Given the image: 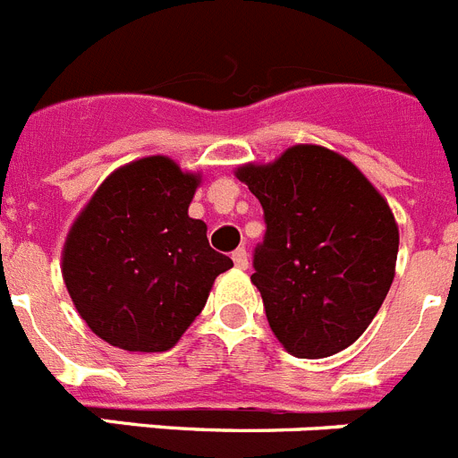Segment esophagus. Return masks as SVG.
<instances>
[{"instance_id": "34e87169", "label": "esophagus", "mask_w": 458, "mask_h": 458, "mask_svg": "<svg viewBox=\"0 0 458 458\" xmlns=\"http://www.w3.org/2000/svg\"><path fill=\"white\" fill-rule=\"evenodd\" d=\"M232 259H233V264H236V268H242V270L248 268L250 259H248V252H245V248H238V250H233Z\"/></svg>"}]
</instances>
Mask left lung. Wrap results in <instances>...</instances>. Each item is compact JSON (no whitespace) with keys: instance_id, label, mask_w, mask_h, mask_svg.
<instances>
[{"instance_id":"obj_1","label":"left lung","mask_w":458,"mask_h":458,"mask_svg":"<svg viewBox=\"0 0 458 458\" xmlns=\"http://www.w3.org/2000/svg\"><path fill=\"white\" fill-rule=\"evenodd\" d=\"M264 208L252 282L275 337L295 358H327L365 333L394 279L399 229L351 160L298 144L236 172Z\"/></svg>"}]
</instances>
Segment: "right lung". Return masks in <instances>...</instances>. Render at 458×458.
I'll return each mask as SVG.
<instances>
[{
  "mask_svg": "<svg viewBox=\"0 0 458 458\" xmlns=\"http://www.w3.org/2000/svg\"><path fill=\"white\" fill-rule=\"evenodd\" d=\"M199 176L165 156L109 174L64 245V282L93 333L123 351L172 349L233 266L188 216Z\"/></svg>",
  "mask_w": 458,
  "mask_h": 458,
  "instance_id": "add662e5",
  "label": "right lung"
}]
</instances>
